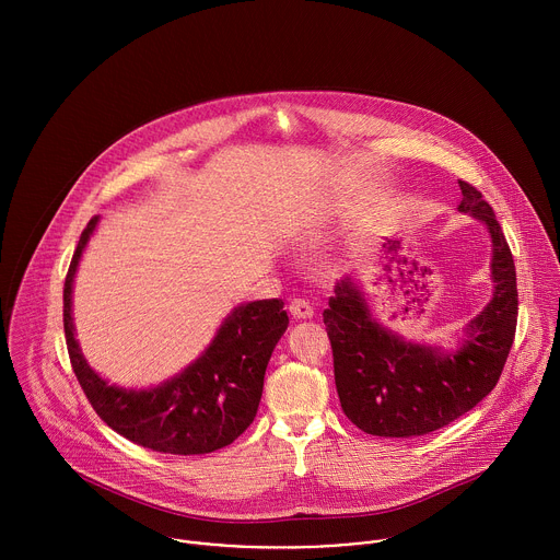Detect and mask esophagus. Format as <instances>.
I'll return each mask as SVG.
<instances>
[{"label": "esophagus", "mask_w": 560, "mask_h": 560, "mask_svg": "<svg viewBox=\"0 0 560 560\" xmlns=\"http://www.w3.org/2000/svg\"><path fill=\"white\" fill-rule=\"evenodd\" d=\"M290 314L294 316V318H312V314H314V310H312V305L307 303V301H303V299H294V301H290Z\"/></svg>", "instance_id": "esophagus-1"}]
</instances>
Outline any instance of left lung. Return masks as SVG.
Returning <instances> with one entry per match:
<instances>
[{
  "mask_svg": "<svg viewBox=\"0 0 560 560\" xmlns=\"http://www.w3.org/2000/svg\"><path fill=\"white\" fill-rule=\"evenodd\" d=\"M458 186L456 210L488 228L494 290L450 348L408 341L383 326L352 277L337 285L324 312L341 408L372 436H421L463 417L494 389L514 343L518 292L510 246L483 195L465 182Z\"/></svg>",
  "mask_w": 560,
  "mask_h": 560,
  "instance_id": "1",
  "label": "left lung"
}]
</instances>
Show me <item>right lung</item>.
<instances>
[{"label": "right lung", "instance_id": "1", "mask_svg": "<svg viewBox=\"0 0 560 560\" xmlns=\"http://www.w3.org/2000/svg\"><path fill=\"white\" fill-rule=\"evenodd\" d=\"M100 225L79 236L63 283V332L79 385L102 421L128 441L164 454H208L230 445L255 421L268 361L288 330L281 299L232 307L206 350L179 374L150 387H121L95 372L79 348L72 285L79 261Z\"/></svg>", "mask_w": 560, "mask_h": 560}]
</instances>
